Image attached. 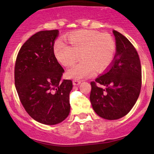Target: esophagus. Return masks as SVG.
<instances>
[{"mask_svg": "<svg viewBox=\"0 0 154 154\" xmlns=\"http://www.w3.org/2000/svg\"><path fill=\"white\" fill-rule=\"evenodd\" d=\"M81 83V81H77V80H73V84L74 85H78Z\"/></svg>", "mask_w": 154, "mask_h": 154, "instance_id": "obj_1", "label": "esophagus"}]
</instances>
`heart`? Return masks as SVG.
Here are the masks:
<instances>
[{"instance_id":"heart-1","label":"heart","mask_w":154,"mask_h":154,"mask_svg":"<svg viewBox=\"0 0 154 154\" xmlns=\"http://www.w3.org/2000/svg\"><path fill=\"white\" fill-rule=\"evenodd\" d=\"M70 46L57 42L54 53L59 62L64 66H71L82 60L67 72L69 78L82 79L102 72L109 68L114 60L116 51L115 40L109 33L97 31L79 30L65 37Z\"/></svg>"}]
</instances>
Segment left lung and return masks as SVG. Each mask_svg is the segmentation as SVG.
Wrapping results in <instances>:
<instances>
[{"label": "left lung", "mask_w": 154, "mask_h": 154, "mask_svg": "<svg viewBox=\"0 0 154 154\" xmlns=\"http://www.w3.org/2000/svg\"><path fill=\"white\" fill-rule=\"evenodd\" d=\"M116 53L106 72L92 81L90 100L97 114L107 120L127 115L135 104L142 87V67L135 48L127 38L113 31ZM97 84L105 88L99 87Z\"/></svg>", "instance_id": "1"}]
</instances>
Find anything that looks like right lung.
<instances>
[{
  "mask_svg": "<svg viewBox=\"0 0 154 154\" xmlns=\"http://www.w3.org/2000/svg\"><path fill=\"white\" fill-rule=\"evenodd\" d=\"M58 30L38 31L21 47L14 66V84L28 114L45 125L62 122L70 112L71 80L61 81L64 69L54 53Z\"/></svg>",
  "mask_w": 154,
  "mask_h": 154,
  "instance_id": "add662e5",
  "label": "right lung"
}]
</instances>
